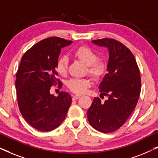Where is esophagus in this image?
I'll return each instance as SVG.
<instances>
[{"label": "esophagus", "instance_id": "1", "mask_svg": "<svg viewBox=\"0 0 158 158\" xmlns=\"http://www.w3.org/2000/svg\"><path fill=\"white\" fill-rule=\"evenodd\" d=\"M81 96L80 95H75V96H73V100L75 101V100H77V99H78Z\"/></svg>", "mask_w": 158, "mask_h": 158}]
</instances>
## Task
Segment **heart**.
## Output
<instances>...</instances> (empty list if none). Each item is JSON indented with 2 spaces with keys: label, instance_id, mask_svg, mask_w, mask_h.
I'll list each match as a JSON object with an SVG mask.
<instances>
[{
  "label": "heart",
  "instance_id": "1",
  "mask_svg": "<svg viewBox=\"0 0 158 158\" xmlns=\"http://www.w3.org/2000/svg\"><path fill=\"white\" fill-rule=\"evenodd\" d=\"M73 56L87 65V73L95 80H100L105 75L106 65L103 61L98 60V56L93 49L87 47L81 46L73 52ZM68 59L66 56L58 58L55 64V70L62 76L68 73ZM91 84L88 77L85 78H72L67 82V86L70 91L76 94H83Z\"/></svg>",
  "mask_w": 158,
  "mask_h": 158
}]
</instances>
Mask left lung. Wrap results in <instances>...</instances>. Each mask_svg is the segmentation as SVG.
I'll list each match as a JSON object with an SVG mask.
<instances>
[{"mask_svg":"<svg viewBox=\"0 0 158 158\" xmlns=\"http://www.w3.org/2000/svg\"><path fill=\"white\" fill-rule=\"evenodd\" d=\"M109 49L108 73L98 88L109 97L104 103L95 97L88 110V119L96 130L110 133L126 122L137 106L141 91V77L135 56L122 43L110 38L92 41Z\"/></svg>","mask_w":158,"mask_h":158,"instance_id":"obj_1","label":"left lung"}]
</instances>
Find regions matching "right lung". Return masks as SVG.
<instances>
[{"mask_svg":"<svg viewBox=\"0 0 158 158\" xmlns=\"http://www.w3.org/2000/svg\"><path fill=\"white\" fill-rule=\"evenodd\" d=\"M73 42L52 36L44 39L26 52L16 75L18 105L21 115L32 127L49 131L62 124L72 102L70 95L60 92L55 97L50 87L62 83L57 78L56 62L62 47Z\"/></svg>","mask_w":158,"mask_h":158,"instance_id":"1","label":"right lung"}]
</instances>
